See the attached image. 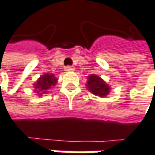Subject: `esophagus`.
<instances>
[{"label":"esophagus","instance_id":"1","mask_svg":"<svg viewBox=\"0 0 155 155\" xmlns=\"http://www.w3.org/2000/svg\"><path fill=\"white\" fill-rule=\"evenodd\" d=\"M65 71H75V68L72 67V66H67V67L65 68Z\"/></svg>","mask_w":155,"mask_h":155}]
</instances>
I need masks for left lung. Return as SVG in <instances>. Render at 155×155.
I'll use <instances>...</instances> for the list:
<instances>
[{
    "instance_id": "left-lung-1",
    "label": "left lung",
    "mask_w": 155,
    "mask_h": 155,
    "mask_svg": "<svg viewBox=\"0 0 155 155\" xmlns=\"http://www.w3.org/2000/svg\"><path fill=\"white\" fill-rule=\"evenodd\" d=\"M85 86L92 94L101 98L107 97L111 91L110 85L106 83L101 77L95 74L88 76Z\"/></svg>"
}]
</instances>
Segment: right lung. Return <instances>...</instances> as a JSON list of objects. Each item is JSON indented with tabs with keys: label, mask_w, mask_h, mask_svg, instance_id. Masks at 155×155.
<instances>
[{
	"label": "right lung",
	"mask_w": 155,
	"mask_h": 155,
	"mask_svg": "<svg viewBox=\"0 0 155 155\" xmlns=\"http://www.w3.org/2000/svg\"><path fill=\"white\" fill-rule=\"evenodd\" d=\"M58 79L54 77V74L51 73H45L41 75L37 81L33 84L34 93L39 97L42 96V94H47L51 88H53L56 84Z\"/></svg>",
	"instance_id": "right-lung-1"
}]
</instances>
